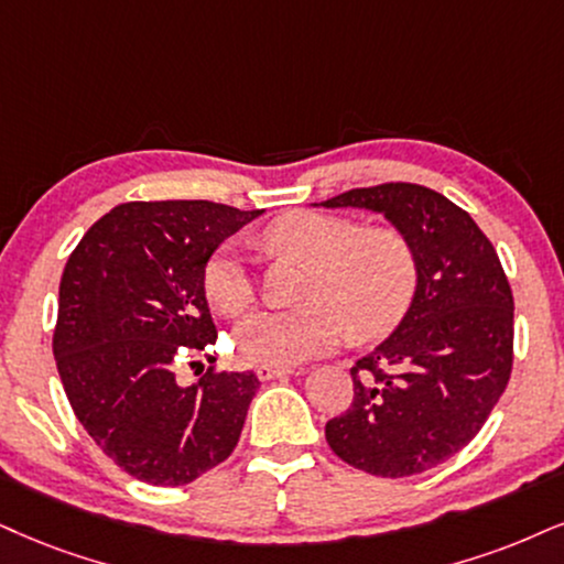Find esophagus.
Listing matches in <instances>:
<instances>
[{
	"label": "esophagus",
	"mask_w": 564,
	"mask_h": 564,
	"mask_svg": "<svg viewBox=\"0 0 564 564\" xmlns=\"http://www.w3.org/2000/svg\"><path fill=\"white\" fill-rule=\"evenodd\" d=\"M288 373H293V368H284V366H259L256 368V377L261 381H271V379H280V377H288Z\"/></svg>",
	"instance_id": "34e87169"
}]
</instances>
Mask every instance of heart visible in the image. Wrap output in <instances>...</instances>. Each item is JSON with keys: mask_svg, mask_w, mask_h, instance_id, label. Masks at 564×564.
Returning <instances> with one entry per match:
<instances>
[{"mask_svg": "<svg viewBox=\"0 0 564 564\" xmlns=\"http://www.w3.org/2000/svg\"><path fill=\"white\" fill-rule=\"evenodd\" d=\"M263 242L274 253L311 263L295 311H253L235 329V345L250 364L295 366L339 345L347 329L379 337L405 316L419 288L415 248L400 229L364 227L335 214L293 212L271 221ZM212 308L238 316L253 301V274L240 246H221L204 269Z\"/></svg>", "mask_w": 564, "mask_h": 564, "instance_id": "1", "label": "heart"}]
</instances>
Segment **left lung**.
Here are the masks:
<instances>
[{"label": "left lung", "instance_id": "left-lung-1", "mask_svg": "<svg viewBox=\"0 0 564 564\" xmlns=\"http://www.w3.org/2000/svg\"><path fill=\"white\" fill-rule=\"evenodd\" d=\"M314 206L381 214L413 242V303L350 368L356 398L326 423V442L371 476L423 474L474 440L502 398L512 371L510 282L470 214L423 185L356 187Z\"/></svg>", "mask_w": 564, "mask_h": 564}]
</instances>
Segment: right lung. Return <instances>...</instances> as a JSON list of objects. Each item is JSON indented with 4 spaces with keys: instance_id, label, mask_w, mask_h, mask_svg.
Here are the masks:
<instances>
[{
    "instance_id": "obj_1",
    "label": "right lung",
    "mask_w": 564,
    "mask_h": 564,
    "mask_svg": "<svg viewBox=\"0 0 564 564\" xmlns=\"http://www.w3.org/2000/svg\"><path fill=\"white\" fill-rule=\"evenodd\" d=\"M261 214L133 200L104 214L67 259L54 329L62 384L90 440L138 481H196L240 440L259 377L208 371L185 387L175 366L217 343L206 261Z\"/></svg>"
}]
</instances>
